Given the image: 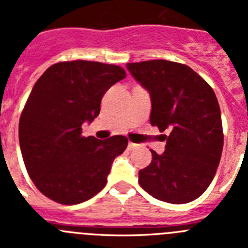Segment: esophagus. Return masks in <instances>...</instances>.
<instances>
[{
	"instance_id": "esophagus-1",
	"label": "esophagus",
	"mask_w": 248,
	"mask_h": 248,
	"mask_svg": "<svg viewBox=\"0 0 248 248\" xmlns=\"http://www.w3.org/2000/svg\"><path fill=\"white\" fill-rule=\"evenodd\" d=\"M137 144H134V143H129L128 144V150H133V149H135L137 148Z\"/></svg>"
}]
</instances>
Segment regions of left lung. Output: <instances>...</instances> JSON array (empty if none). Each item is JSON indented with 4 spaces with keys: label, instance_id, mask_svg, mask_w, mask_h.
<instances>
[{
    "label": "left lung",
    "instance_id": "1",
    "mask_svg": "<svg viewBox=\"0 0 248 248\" xmlns=\"http://www.w3.org/2000/svg\"><path fill=\"white\" fill-rule=\"evenodd\" d=\"M128 71L150 95V124L166 140L151 150L150 165L139 171L140 186L153 198L186 203L203 194L220 164L223 146L217 98L191 68L157 59L128 63Z\"/></svg>",
    "mask_w": 248,
    "mask_h": 248
}]
</instances>
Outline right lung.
Listing matches in <instances>:
<instances>
[{"instance_id":"1","label":"right lung","mask_w":248,"mask_h":248,"mask_svg":"<svg viewBox=\"0 0 248 248\" xmlns=\"http://www.w3.org/2000/svg\"><path fill=\"white\" fill-rule=\"evenodd\" d=\"M126 77L119 65L73 61L50 65L31 92L19 118V146L28 175L45 196L76 205L107 184L128 139L82 135L99 115L104 93Z\"/></svg>"}]
</instances>
